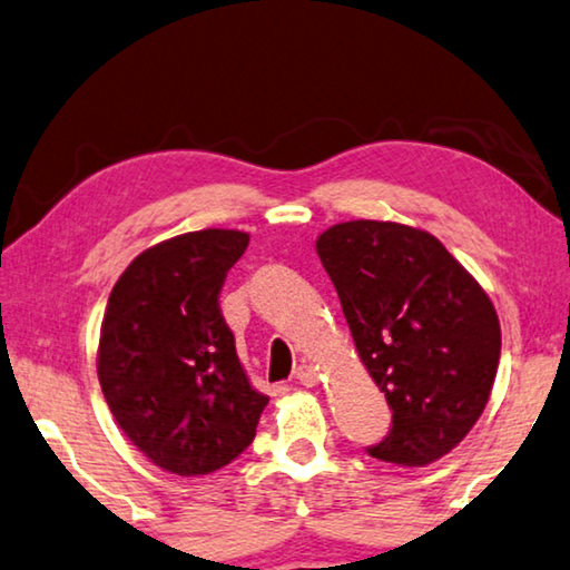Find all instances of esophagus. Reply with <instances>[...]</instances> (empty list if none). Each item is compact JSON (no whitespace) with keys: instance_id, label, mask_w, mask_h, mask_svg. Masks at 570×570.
<instances>
[{"instance_id":"34e87169","label":"esophagus","mask_w":570,"mask_h":570,"mask_svg":"<svg viewBox=\"0 0 570 570\" xmlns=\"http://www.w3.org/2000/svg\"><path fill=\"white\" fill-rule=\"evenodd\" d=\"M294 377H296L298 384H304V387H312V384H316V380H320V370H316L314 364L302 362V364L296 366Z\"/></svg>"}]
</instances>
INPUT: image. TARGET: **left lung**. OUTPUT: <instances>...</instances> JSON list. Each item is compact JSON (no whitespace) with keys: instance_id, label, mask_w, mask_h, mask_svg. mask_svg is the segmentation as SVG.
<instances>
[{"instance_id":"left-lung-1","label":"left lung","mask_w":570,"mask_h":570,"mask_svg":"<svg viewBox=\"0 0 570 570\" xmlns=\"http://www.w3.org/2000/svg\"><path fill=\"white\" fill-rule=\"evenodd\" d=\"M316 254L356 352L392 410L366 452L404 468L440 460L485 410L500 362L488 294L428 230L390 220L326 228Z\"/></svg>"}]
</instances>
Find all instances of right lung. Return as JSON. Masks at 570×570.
<instances>
[{"label": "right lung", "instance_id": "obj_1", "mask_svg": "<svg viewBox=\"0 0 570 570\" xmlns=\"http://www.w3.org/2000/svg\"><path fill=\"white\" fill-rule=\"evenodd\" d=\"M248 234L190 230L153 246L112 286L98 377L115 422L150 462L208 475L256 438L268 397L250 387L218 294Z\"/></svg>", "mask_w": 570, "mask_h": 570}]
</instances>
